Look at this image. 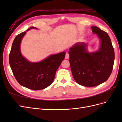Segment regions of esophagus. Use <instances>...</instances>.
Here are the masks:
<instances>
[{
  "mask_svg": "<svg viewBox=\"0 0 122 122\" xmlns=\"http://www.w3.org/2000/svg\"><path fill=\"white\" fill-rule=\"evenodd\" d=\"M69 53H66V56H65V58L66 59H68V58H69Z\"/></svg>",
  "mask_w": 122,
  "mask_h": 122,
  "instance_id": "esophagus-1",
  "label": "esophagus"
}]
</instances>
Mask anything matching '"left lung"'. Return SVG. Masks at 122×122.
<instances>
[{"label": "left lung", "mask_w": 122, "mask_h": 122, "mask_svg": "<svg viewBox=\"0 0 122 122\" xmlns=\"http://www.w3.org/2000/svg\"><path fill=\"white\" fill-rule=\"evenodd\" d=\"M93 34L100 40L98 51L89 52L87 44L78 43L69 49V62L72 75L81 86L93 87L105 82L112 72L114 49L109 36L96 26H92Z\"/></svg>", "instance_id": "left-lung-1"}]
</instances>
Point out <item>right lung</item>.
Returning <instances> with one entry per match:
<instances>
[{"instance_id":"right-lung-1","label":"right lung","mask_w":122,"mask_h":122,"mask_svg":"<svg viewBox=\"0 0 122 122\" xmlns=\"http://www.w3.org/2000/svg\"><path fill=\"white\" fill-rule=\"evenodd\" d=\"M36 29V27L29 28ZM26 31L17 35L12 44L9 62L13 74L20 85L33 90L44 89L53 82L55 73L64 60L66 53L50 55L41 61L32 62L22 55L20 44Z\"/></svg>"}]
</instances>
